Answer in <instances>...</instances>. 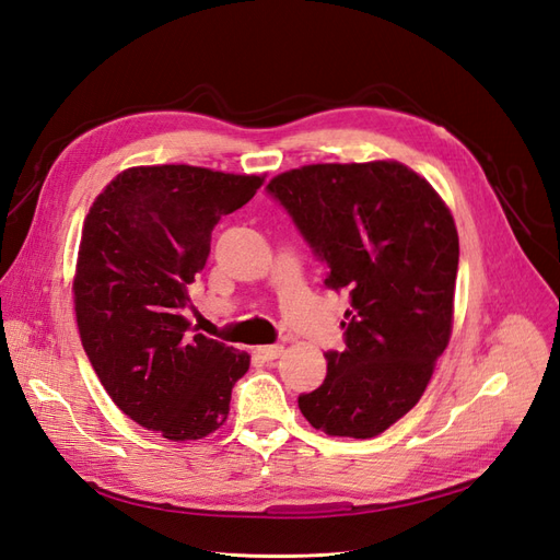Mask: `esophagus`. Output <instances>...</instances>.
<instances>
[{"label": "esophagus", "mask_w": 560, "mask_h": 560, "mask_svg": "<svg viewBox=\"0 0 560 560\" xmlns=\"http://www.w3.org/2000/svg\"><path fill=\"white\" fill-rule=\"evenodd\" d=\"M256 353H259L264 360H276V358H280V353H282V346H280V343L259 346V349H256Z\"/></svg>", "instance_id": "esophagus-1"}]
</instances>
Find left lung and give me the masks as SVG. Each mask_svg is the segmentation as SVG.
<instances>
[{"label":"left lung","instance_id":"1","mask_svg":"<svg viewBox=\"0 0 560 560\" xmlns=\"http://www.w3.org/2000/svg\"><path fill=\"white\" fill-rule=\"evenodd\" d=\"M349 292L343 351L301 393L299 410L327 435L372 438L412 410L452 331L459 237L438 192L400 162L308 164L266 186Z\"/></svg>","mask_w":560,"mask_h":560}]
</instances>
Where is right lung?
<instances>
[{"instance_id":"obj_1","label":"right lung","mask_w":560,"mask_h":560,"mask_svg":"<svg viewBox=\"0 0 560 560\" xmlns=\"http://www.w3.org/2000/svg\"><path fill=\"white\" fill-rule=\"evenodd\" d=\"M261 184L188 164L133 167L84 219L72 284L84 353L119 410L170 441L214 433L249 370L245 351L192 335L184 311L214 225Z\"/></svg>"}]
</instances>
